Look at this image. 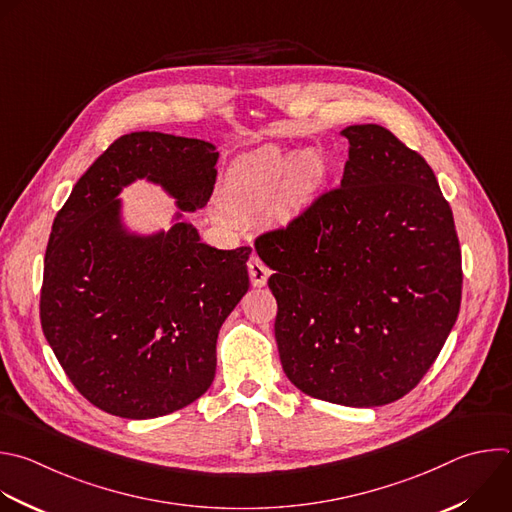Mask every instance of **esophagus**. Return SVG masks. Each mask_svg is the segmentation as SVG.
Instances as JSON below:
<instances>
[{
  "instance_id": "esophagus-1",
  "label": "esophagus",
  "mask_w": 512,
  "mask_h": 512,
  "mask_svg": "<svg viewBox=\"0 0 512 512\" xmlns=\"http://www.w3.org/2000/svg\"><path fill=\"white\" fill-rule=\"evenodd\" d=\"M247 267H249L251 283H253L255 287H263V285L267 283L269 275H271V269H269L259 257H251L249 263H247Z\"/></svg>"
}]
</instances>
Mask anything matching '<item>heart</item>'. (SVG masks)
Returning a JSON list of instances; mask_svg holds the SVG:
<instances>
[{
    "instance_id": "b5f03b06",
    "label": "heart",
    "mask_w": 512,
    "mask_h": 512,
    "mask_svg": "<svg viewBox=\"0 0 512 512\" xmlns=\"http://www.w3.org/2000/svg\"><path fill=\"white\" fill-rule=\"evenodd\" d=\"M325 179L317 152L289 156L277 146H263L241 156L227 177L225 207L241 217L271 215L285 223L299 217Z\"/></svg>"
}]
</instances>
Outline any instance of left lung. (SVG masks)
Masks as SVG:
<instances>
[{"label":"left lung","mask_w":512,"mask_h":512,"mask_svg":"<svg viewBox=\"0 0 512 512\" xmlns=\"http://www.w3.org/2000/svg\"><path fill=\"white\" fill-rule=\"evenodd\" d=\"M342 185L255 239L275 273V339L289 382L342 406L414 390L436 362L462 299V255L428 162L388 128L342 130Z\"/></svg>","instance_id":"left-lung-1"}]
</instances>
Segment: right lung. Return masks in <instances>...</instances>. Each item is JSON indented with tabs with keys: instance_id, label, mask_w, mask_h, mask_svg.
<instances>
[{
	"instance_id": "add662e5",
	"label": "right lung",
	"mask_w": 512,
	"mask_h": 512,
	"mask_svg": "<svg viewBox=\"0 0 512 512\" xmlns=\"http://www.w3.org/2000/svg\"><path fill=\"white\" fill-rule=\"evenodd\" d=\"M219 152L162 132L116 138L58 211L44 259L42 329L74 388L96 408L146 420L201 398L217 370V335L249 289L251 247L199 241L179 221L128 235L116 195L146 177L183 211L207 205Z\"/></svg>"
}]
</instances>
